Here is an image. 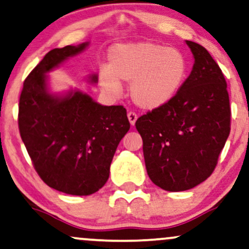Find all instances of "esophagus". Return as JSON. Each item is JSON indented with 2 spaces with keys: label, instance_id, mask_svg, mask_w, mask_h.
I'll list each match as a JSON object with an SVG mask.
<instances>
[{
  "label": "esophagus",
  "instance_id": "esophagus-1",
  "mask_svg": "<svg viewBox=\"0 0 249 249\" xmlns=\"http://www.w3.org/2000/svg\"><path fill=\"white\" fill-rule=\"evenodd\" d=\"M127 118H128V121H130V124L133 126V125L135 124V122H137L138 116L134 111H130V112H127Z\"/></svg>",
  "mask_w": 249,
  "mask_h": 249
}]
</instances>
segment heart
<instances>
[{
  "label": "heart",
  "instance_id": "b5f03b06",
  "mask_svg": "<svg viewBox=\"0 0 249 249\" xmlns=\"http://www.w3.org/2000/svg\"><path fill=\"white\" fill-rule=\"evenodd\" d=\"M187 63L180 50L141 41L119 43L108 53V65L99 70L103 92L118 95L121 81L130 84V94L137 106L156 109L176 95L186 77Z\"/></svg>",
  "mask_w": 249,
  "mask_h": 249
}]
</instances>
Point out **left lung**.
I'll use <instances>...</instances> for the list:
<instances>
[{"mask_svg": "<svg viewBox=\"0 0 249 249\" xmlns=\"http://www.w3.org/2000/svg\"><path fill=\"white\" fill-rule=\"evenodd\" d=\"M191 74L166 105L135 122L150 180L169 192L193 188L215 170L230 134L231 109L224 74L208 50L186 41Z\"/></svg>", "mask_w": 249, "mask_h": 249, "instance_id": "obj_1", "label": "left lung"}]
</instances>
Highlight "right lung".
Here are the masks:
<instances>
[{"instance_id": "obj_1", "label": "right lung", "mask_w": 249, "mask_h": 249, "mask_svg": "<svg viewBox=\"0 0 249 249\" xmlns=\"http://www.w3.org/2000/svg\"><path fill=\"white\" fill-rule=\"evenodd\" d=\"M88 42L47 53L24 81L18 126L33 166L49 187L71 195H90L103 187L122 138L130 130L123 106H101L87 94L48 92L47 72ZM96 83L97 75H90Z\"/></svg>"}]
</instances>
